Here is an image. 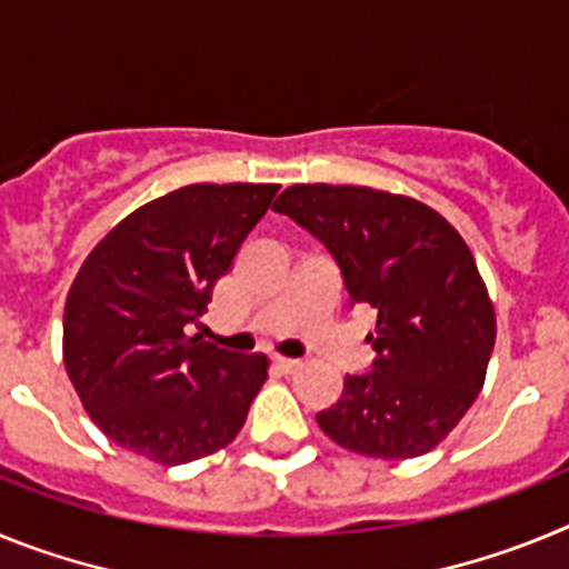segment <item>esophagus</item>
I'll use <instances>...</instances> for the list:
<instances>
[{
    "label": "esophagus",
    "mask_w": 569,
    "mask_h": 569,
    "mask_svg": "<svg viewBox=\"0 0 569 569\" xmlns=\"http://www.w3.org/2000/svg\"><path fill=\"white\" fill-rule=\"evenodd\" d=\"M273 367L279 373H296L299 370V361L296 359H273Z\"/></svg>",
    "instance_id": "34e87169"
}]
</instances>
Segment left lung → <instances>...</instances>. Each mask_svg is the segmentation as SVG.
Segmentation results:
<instances>
[{
  "label": "left lung",
  "instance_id": "1",
  "mask_svg": "<svg viewBox=\"0 0 569 569\" xmlns=\"http://www.w3.org/2000/svg\"><path fill=\"white\" fill-rule=\"evenodd\" d=\"M276 213L328 248L350 308L379 313L376 359L345 376L316 421L336 445L373 459H416L461 421L485 385L496 313L476 259L433 208L353 184H293Z\"/></svg>",
  "mask_w": 569,
  "mask_h": 569
}]
</instances>
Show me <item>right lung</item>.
I'll return each instance as SVG.
<instances>
[{
    "label": "right lung",
    "instance_id": "obj_1",
    "mask_svg": "<svg viewBox=\"0 0 569 569\" xmlns=\"http://www.w3.org/2000/svg\"><path fill=\"white\" fill-rule=\"evenodd\" d=\"M279 184H188L116 224L70 284L64 370L110 441L159 465L228 447L264 356L188 336Z\"/></svg>",
    "mask_w": 569,
    "mask_h": 569
}]
</instances>
